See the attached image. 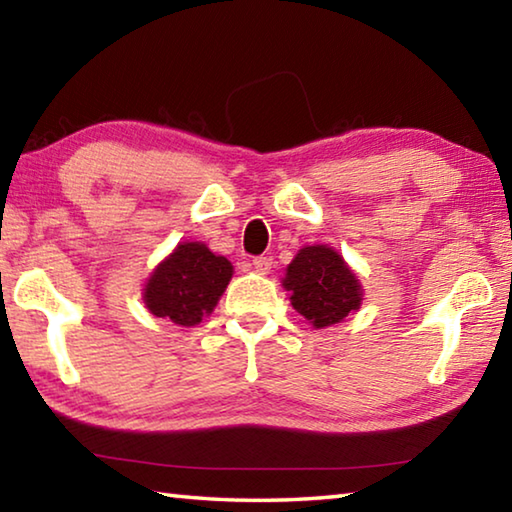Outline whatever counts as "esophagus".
Returning a JSON list of instances; mask_svg holds the SVG:
<instances>
[{"label": "esophagus", "mask_w": 512, "mask_h": 512, "mask_svg": "<svg viewBox=\"0 0 512 512\" xmlns=\"http://www.w3.org/2000/svg\"><path fill=\"white\" fill-rule=\"evenodd\" d=\"M253 268H255L257 273L266 275V273L271 271V268H273V257H268V255H259V257H253Z\"/></svg>", "instance_id": "esophagus-1"}]
</instances>
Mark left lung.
<instances>
[{"mask_svg":"<svg viewBox=\"0 0 512 512\" xmlns=\"http://www.w3.org/2000/svg\"><path fill=\"white\" fill-rule=\"evenodd\" d=\"M282 287L291 291L293 309L316 329L341 323L363 300L357 275L329 246L300 248L287 266Z\"/></svg>","mask_w":512,"mask_h":512,"instance_id":"8db88e82","label":"left lung"}]
</instances>
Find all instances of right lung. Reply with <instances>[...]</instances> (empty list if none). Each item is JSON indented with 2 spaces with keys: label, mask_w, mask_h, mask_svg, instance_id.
Returning a JSON list of instances; mask_svg holds the SVG:
<instances>
[{
  "label": "right lung",
  "mask_w": 512,
  "mask_h": 512,
  "mask_svg": "<svg viewBox=\"0 0 512 512\" xmlns=\"http://www.w3.org/2000/svg\"><path fill=\"white\" fill-rule=\"evenodd\" d=\"M232 277V264L201 241H185L155 266L144 287V305L158 318L194 327L212 314Z\"/></svg>",
  "instance_id": "obj_1"
}]
</instances>
